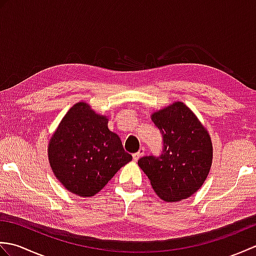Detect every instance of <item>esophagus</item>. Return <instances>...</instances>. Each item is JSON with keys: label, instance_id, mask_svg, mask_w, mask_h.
<instances>
[{"label": "esophagus", "instance_id": "34e87169", "mask_svg": "<svg viewBox=\"0 0 256 256\" xmlns=\"http://www.w3.org/2000/svg\"><path fill=\"white\" fill-rule=\"evenodd\" d=\"M144 152H145V150L142 148H140V150L136 152V153H134V154H133V160H134V162H138L140 157H142V156L144 155Z\"/></svg>", "mask_w": 256, "mask_h": 256}]
</instances>
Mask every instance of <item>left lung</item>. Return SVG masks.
<instances>
[{
  "mask_svg": "<svg viewBox=\"0 0 256 256\" xmlns=\"http://www.w3.org/2000/svg\"><path fill=\"white\" fill-rule=\"evenodd\" d=\"M152 121L160 130L162 150L158 156L138 160L155 192L172 202L186 199L202 186L212 162L208 132L182 102L155 112Z\"/></svg>",
  "mask_w": 256,
  "mask_h": 256,
  "instance_id": "left-lung-1",
  "label": "left lung"
}]
</instances>
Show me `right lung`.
Segmentation results:
<instances>
[{"label": "right lung", "mask_w": 256, "mask_h": 256, "mask_svg": "<svg viewBox=\"0 0 256 256\" xmlns=\"http://www.w3.org/2000/svg\"><path fill=\"white\" fill-rule=\"evenodd\" d=\"M48 158L66 189L91 197L132 160V155L124 150L118 135L108 128V118L79 102L67 112L50 138Z\"/></svg>", "instance_id": "obj_1"}]
</instances>
